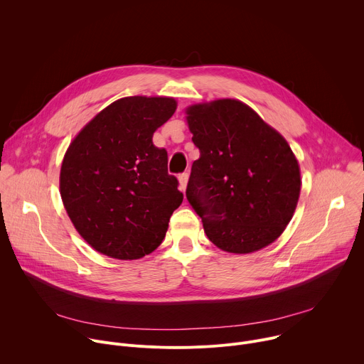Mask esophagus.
<instances>
[{"label":"esophagus","instance_id":"1","mask_svg":"<svg viewBox=\"0 0 364 364\" xmlns=\"http://www.w3.org/2000/svg\"><path fill=\"white\" fill-rule=\"evenodd\" d=\"M178 181H180V188L184 191L186 187H187V181H188V173H187V171H186V173H181V174L178 176Z\"/></svg>","mask_w":364,"mask_h":364}]
</instances>
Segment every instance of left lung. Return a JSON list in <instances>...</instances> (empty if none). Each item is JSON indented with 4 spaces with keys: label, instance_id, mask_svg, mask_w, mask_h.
<instances>
[{
    "label": "left lung",
    "instance_id": "left-lung-1",
    "mask_svg": "<svg viewBox=\"0 0 364 364\" xmlns=\"http://www.w3.org/2000/svg\"><path fill=\"white\" fill-rule=\"evenodd\" d=\"M200 159L186 196L218 247L250 253L277 240L295 212L299 166L285 138L236 99L187 108Z\"/></svg>",
    "mask_w": 364,
    "mask_h": 364
}]
</instances>
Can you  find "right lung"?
<instances>
[{"instance_id": "1", "label": "right lung", "mask_w": 364, "mask_h": 364, "mask_svg": "<svg viewBox=\"0 0 364 364\" xmlns=\"http://www.w3.org/2000/svg\"><path fill=\"white\" fill-rule=\"evenodd\" d=\"M173 97L129 96L100 111L72 141L60 170L65 209L97 252L139 259L157 249L183 201L155 129L176 112Z\"/></svg>"}]
</instances>
